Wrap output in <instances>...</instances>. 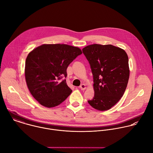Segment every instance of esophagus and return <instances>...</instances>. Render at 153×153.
<instances>
[{
	"label": "esophagus",
	"mask_w": 153,
	"mask_h": 153,
	"mask_svg": "<svg viewBox=\"0 0 153 153\" xmlns=\"http://www.w3.org/2000/svg\"><path fill=\"white\" fill-rule=\"evenodd\" d=\"M80 89L81 90H85V89H86V85H85V84H82V85H81L80 86Z\"/></svg>",
	"instance_id": "1"
}]
</instances>
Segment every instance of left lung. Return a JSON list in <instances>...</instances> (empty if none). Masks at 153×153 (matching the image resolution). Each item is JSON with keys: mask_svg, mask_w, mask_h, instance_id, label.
<instances>
[{"mask_svg": "<svg viewBox=\"0 0 153 153\" xmlns=\"http://www.w3.org/2000/svg\"><path fill=\"white\" fill-rule=\"evenodd\" d=\"M94 79L95 94L88 103L95 109H110L123 97L129 77V59L126 52L111 45L94 44L82 49Z\"/></svg>", "mask_w": 153, "mask_h": 153, "instance_id": "left-lung-1", "label": "left lung"}]
</instances>
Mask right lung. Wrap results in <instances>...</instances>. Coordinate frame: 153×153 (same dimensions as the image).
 <instances>
[{
	"mask_svg": "<svg viewBox=\"0 0 153 153\" xmlns=\"http://www.w3.org/2000/svg\"><path fill=\"white\" fill-rule=\"evenodd\" d=\"M82 53L79 48L65 44H45L28 53L25 80L31 94L41 105L54 107L70 95L72 90L64 79L67 68Z\"/></svg>",
	"mask_w": 153,
	"mask_h": 153,
	"instance_id": "1",
	"label": "right lung"
}]
</instances>
